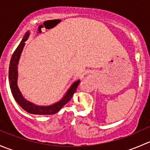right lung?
<instances>
[{"label": "right lung", "mask_w": 150, "mask_h": 150, "mask_svg": "<svg viewBox=\"0 0 150 150\" xmlns=\"http://www.w3.org/2000/svg\"><path fill=\"white\" fill-rule=\"evenodd\" d=\"M29 37V33H27L24 36L23 39L19 43V46L16 48L11 57L10 64H9V71H8V80H9V85L11 91L12 95L16 100V102L19 104L22 109L26 110L27 112L31 114L35 115H53L59 111L62 107L67 103L71 98L72 97L74 93H75L79 85L80 81H76L72 84V86L69 88L68 91L67 92L65 96L60 100L59 102H57L56 104L51 106H37L35 104L28 102L26 99H24L22 96L20 91L17 86V64L19 62V57H20L22 49L25 46V41L28 40Z\"/></svg>", "instance_id": "obj_1"}]
</instances>
